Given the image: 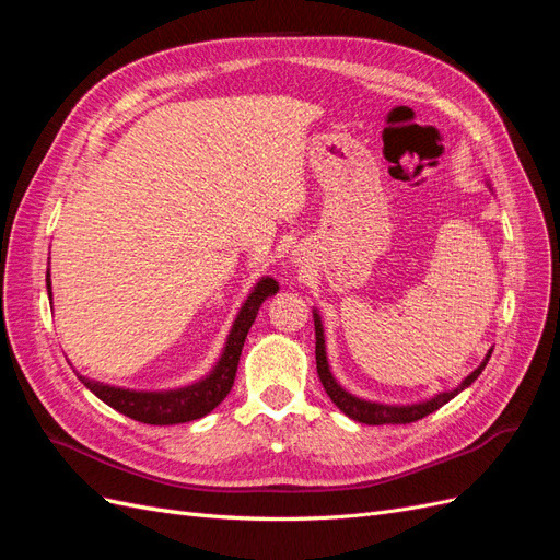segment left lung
Masks as SVG:
<instances>
[{
  "label": "left lung",
  "mask_w": 560,
  "mask_h": 560,
  "mask_svg": "<svg viewBox=\"0 0 560 560\" xmlns=\"http://www.w3.org/2000/svg\"><path fill=\"white\" fill-rule=\"evenodd\" d=\"M313 319H315V360H317V376L325 385L327 395L331 397V401L341 409L348 418L364 422V425H406V422H416L420 418H425L430 413H434L436 409H442L444 404H448L455 395H460L465 387H469L474 381L479 378L481 371L486 369L490 352L483 358V362L471 371V374L457 385L455 389H448V393H439L432 399L425 401H416V404H381V401H369L362 397H354L352 393H348L346 387H341L331 374L329 369V360H327V346H325V327H322V317L317 311H313Z\"/></svg>",
  "instance_id": "1"
}]
</instances>
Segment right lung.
<instances>
[{
    "mask_svg": "<svg viewBox=\"0 0 560 560\" xmlns=\"http://www.w3.org/2000/svg\"><path fill=\"white\" fill-rule=\"evenodd\" d=\"M46 290L50 299V273H46ZM278 290L280 284L268 276L254 284V290L249 292L238 315L233 319V327L226 336L224 350L219 354L217 364L212 366L208 376H202L191 385L175 389H126L86 378L81 374L77 376L97 399H103L118 413H124L138 422H147V425H177V422L198 420L202 416H208L212 409H217L231 393L247 331L254 325V317H257L261 303L268 296H273Z\"/></svg>",
    "mask_w": 560,
    "mask_h": 560,
    "instance_id": "1",
    "label": "right lung"
}]
</instances>
